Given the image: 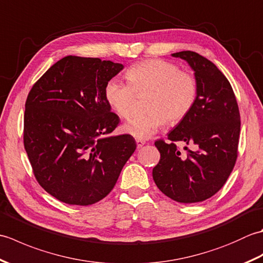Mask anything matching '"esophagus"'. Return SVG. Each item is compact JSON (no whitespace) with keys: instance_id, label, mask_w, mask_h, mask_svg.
<instances>
[{"instance_id":"obj_1","label":"esophagus","mask_w":263,"mask_h":263,"mask_svg":"<svg viewBox=\"0 0 263 263\" xmlns=\"http://www.w3.org/2000/svg\"><path fill=\"white\" fill-rule=\"evenodd\" d=\"M137 146H138V148H141V147H143L144 144H146V141L144 140H140V139H137Z\"/></svg>"}]
</instances>
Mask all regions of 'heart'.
I'll return each mask as SVG.
<instances>
[{"instance_id":"b5f03b06","label":"heart","mask_w":263,"mask_h":263,"mask_svg":"<svg viewBox=\"0 0 263 263\" xmlns=\"http://www.w3.org/2000/svg\"><path fill=\"white\" fill-rule=\"evenodd\" d=\"M127 83L113 78L105 86V99L110 109L122 119L132 113L135 92L149 91L146 114L132 117L123 125L126 135L140 140L152 138L166 124L182 121L197 99L195 78L181 71L174 63L154 59L133 64L125 71Z\"/></svg>"}]
</instances>
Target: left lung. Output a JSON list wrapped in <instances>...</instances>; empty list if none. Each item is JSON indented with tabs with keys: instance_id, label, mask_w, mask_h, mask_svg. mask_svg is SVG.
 <instances>
[{
	"instance_id": "obj_1",
	"label": "left lung",
	"mask_w": 263,
	"mask_h": 263,
	"mask_svg": "<svg viewBox=\"0 0 263 263\" xmlns=\"http://www.w3.org/2000/svg\"><path fill=\"white\" fill-rule=\"evenodd\" d=\"M185 61L197 80V99L190 113L168 133L171 143L157 140L160 160L154 167L156 185L181 203L211 198L226 183L237 158L241 121L237 102L227 78L200 54L183 51L172 54ZM174 141L191 144L186 153Z\"/></svg>"
}]
</instances>
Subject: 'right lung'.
<instances>
[{"label":"right lung","mask_w":263,"mask_h":263,"mask_svg":"<svg viewBox=\"0 0 263 263\" xmlns=\"http://www.w3.org/2000/svg\"><path fill=\"white\" fill-rule=\"evenodd\" d=\"M123 64L69 55L42 76L28 95L24 144L41 186L68 204L104 199L137 148L128 135L110 136L120 119L105 86Z\"/></svg>","instance_id":"obj_1"}]
</instances>
